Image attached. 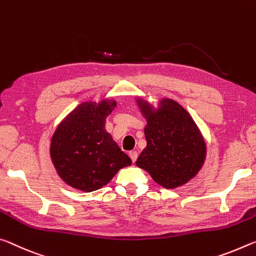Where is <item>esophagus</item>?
Listing matches in <instances>:
<instances>
[{
    "label": "esophagus",
    "instance_id": "esophagus-1",
    "mask_svg": "<svg viewBox=\"0 0 256 256\" xmlns=\"http://www.w3.org/2000/svg\"><path fill=\"white\" fill-rule=\"evenodd\" d=\"M129 156H130V158L132 160V162H135L137 160V156H138V153L135 152V150H132L130 153H129Z\"/></svg>",
    "mask_w": 256,
    "mask_h": 256
}]
</instances>
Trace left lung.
I'll list each match as a JSON object with an SVG mask.
<instances>
[{
    "label": "left lung",
    "instance_id": "8db88e82",
    "mask_svg": "<svg viewBox=\"0 0 256 256\" xmlns=\"http://www.w3.org/2000/svg\"><path fill=\"white\" fill-rule=\"evenodd\" d=\"M146 119V148L136 166L158 185L174 190L195 178L206 158V143L192 116L174 100L162 98L158 106L135 98Z\"/></svg>",
    "mask_w": 256,
    "mask_h": 256
}]
</instances>
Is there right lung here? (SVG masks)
I'll return each instance as SVG.
<instances>
[{
    "mask_svg": "<svg viewBox=\"0 0 256 256\" xmlns=\"http://www.w3.org/2000/svg\"><path fill=\"white\" fill-rule=\"evenodd\" d=\"M116 108L113 98L87 100L58 124L50 156L66 185L86 192L98 190L120 169L132 164V158L106 130V120Z\"/></svg>",
    "mask_w": 256,
    "mask_h": 256,
    "instance_id": "add662e5",
    "label": "right lung"
}]
</instances>
